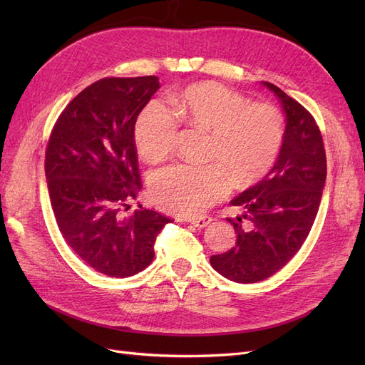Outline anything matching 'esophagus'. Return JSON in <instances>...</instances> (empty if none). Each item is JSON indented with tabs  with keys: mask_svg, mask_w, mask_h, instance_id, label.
<instances>
[{
	"mask_svg": "<svg viewBox=\"0 0 365 365\" xmlns=\"http://www.w3.org/2000/svg\"><path fill=\"white\" fill-rule=\"evenodd\" d=\"M189 222L195 225L196 228H205L210 222H212V217L210 216H201V217H190Z\"/></svg>",
	"mask_w": 365,
	"mask_h": 365,
	"instance_id": "obj_1",
	"label": "esophagus"
}]
</instances>
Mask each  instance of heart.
Returning <instances> with one entry per match:
<instances>
[{"label": "heart", "instance_id": "heart-1", "mask_svg": "<svg viewBox=\"0 0 365 365\" xmlns=\"http://www.w3.org/2000/svg\"><path fill=\"white\" fill-rule=\"evenodd\" d=\"M173 113L150 101L140 113L134 137L141 158L158 164L170 157L182 123L210 132L207 165H173L150 182L155 202L168 212L197 216L228 193L260 181L269 172L283 141V118L269 103H250L216 82H200L172 96Z\"/></svg>", "mask_w": 365, "mask_h": 365}]
</instances>
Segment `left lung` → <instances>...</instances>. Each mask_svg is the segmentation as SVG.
I'll use <instances>...</instances> for the list:
<instances>
[{
    "label": "left lung",
    "instance_id": "8db88e82",
    "mask_svg": "<svg viewBox=\"0 0 365 365\" xmlns=\"http://www.w3.org/2000/svg\"><path fill=\"white\" fill-rule=\"evenodd\" d=\"M282 103L286 117L277 161L264 178L231 205L244 215L228 219L236 247L210 257L215 271L236 283H256L282 269L312 228L326 184V152L314 117L279 86L262 82Z\"/></svg>",
    "mask_w": 365,
    "mask_h": 365
}]
</instances>
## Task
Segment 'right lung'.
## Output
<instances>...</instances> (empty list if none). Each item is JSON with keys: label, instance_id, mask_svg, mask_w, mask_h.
Here are the masks:
<instances>
[{"label": "right lung", "instance_id": "right-lung-1", "mask_svg": "<svg viewBox=\"0 0 365 365\" xmlns=\"http://www.w3.org/2000/svg\"><path fill=\"white\" fill-rule=\"evenodd\" d=\"M160 90L158 77H106L77 94L59 115L46 152V178L58 227L86 264L125 279L148 268L170 222L140 205L135 121Z\"/></svg>", "mask_w": 365, "mask_h": 365}]
</instances>
